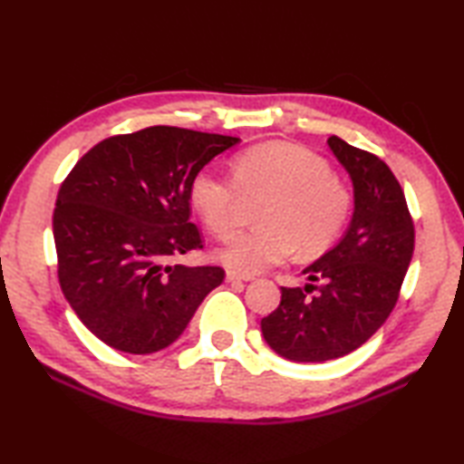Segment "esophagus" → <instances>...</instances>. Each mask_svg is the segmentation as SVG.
Segmentation results:
<instances>
[{"label": "esophagus", "mask_w": 464, "mask_h": 464, "mask_svg": "<svg viewBox=\"0 0 464 464\" xmlns=\"http://www.w3.org/2000/svg\"><path fill=\"white\" fill-rule=\"evenodd\" d=\"M247 282V280H254V276L251 274H239L235 270H227V282Z\"/></svg>", "instance_id": "esophagus-1"}]
</instances>
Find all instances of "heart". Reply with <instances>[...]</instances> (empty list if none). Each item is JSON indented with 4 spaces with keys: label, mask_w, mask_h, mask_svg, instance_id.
Segmentation results:
<instances>
[{
    "label": "heart",
    "mask_w": 464,
    "mask_h": 464,
    "mask_svg": "<svg viewBox=\"0 0 464 464\" xmlns=\"http://www.w3.org/2000/svg\"><path fill=\"white\" fill-rule=\"evenodd\" d=\"M227 179L202 169L192 178L190 204L218 239L237 229V208L262 198L257 229L237 235L221 251V260L243 274L260 272L285 262L295 247L303 257L327 251L350 218L354 196L329 163L309 149L268 140L246 149L231 160Z\"/></svg>",
    "instance_id": "obj_1"
}]
</instances>
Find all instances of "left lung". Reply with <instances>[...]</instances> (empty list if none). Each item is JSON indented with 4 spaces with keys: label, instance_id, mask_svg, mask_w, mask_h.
Returning <instances> with one entry per match:
<instances>
[{
    "label": "left lung",
    "instance_id": "8db88e82",
    "mask_svg": "<svg viewBox=\"0 0 464 464\" xmlns=\"http://www.w3.org/2000/svg\"><path fill=\"white\" fill-rule=\"evenodd\" d=\"M327 145L354 184V215L343 239L303 270L311 285L282 286L276 311L262 319L264 340L293 362H325L371 340L413 256V218L387 163L335 135Z\"/></svg>",
    "mask_w": 464,
    "mask_h": 464
}]
</instances>
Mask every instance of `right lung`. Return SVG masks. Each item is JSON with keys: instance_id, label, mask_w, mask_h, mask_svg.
I'll list each match as a JSON object with an SVG mask.
<instances>
[{"instance_id": "obj_1", "label": "right lung", "mask_w": 464, "mask_h": 464, "mask_svg": "<svg viewBox=\"0 0 464 464\" xmlns=\"http://www.w3.org/2000/svg\"><path fill=\"white\" fill-rule=\"evenodd\" d=\"M237 140L149 127L100 140L63 179L53 213L59 285L82 324L110 348H168L223 282L218 266L169 262L202 249L188 190Z\"/></svg>"}]
</instances>
